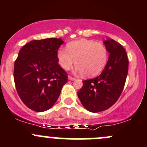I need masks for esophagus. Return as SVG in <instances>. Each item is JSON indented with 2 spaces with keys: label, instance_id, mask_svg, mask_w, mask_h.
Listing matches in <instances>:
<instances>
[{
  "label": "esophagus",
  "instance_id": "1",
  "mask_svg": "<svg viewBox=\"0 0 147 147\" xmlns=\"http://www.w3.org/2000/svg\"><path fill=\"white\" fill-rule=\"evenodd\" d=\"M68 79H69V80H71V81L75 80V78L73 77V76H68Z\"/></svg>",
  "mask_w": 147,
  "mask_h": 147
}]
</instances>
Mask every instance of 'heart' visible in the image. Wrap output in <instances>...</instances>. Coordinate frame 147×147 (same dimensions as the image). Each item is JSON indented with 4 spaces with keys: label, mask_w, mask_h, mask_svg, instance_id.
Here are the masks:
<instances>
[{
    "label": "heart",
    "mask_w": 147,
    "mask_h": 147,
    "mask_svg": "<svg viewBox=\"0 0 147 147\" xmlns=\"http://www.w3.org/2000/svg\"><path fill=\"white\" fill-rule=\"evenodd\" d=\"M58 59L64 69H69L76 63L79 72L86 77H92L99 74L105 66L107 50L104 45L82 39L70 42L68 49L61 47Z\"/></svg>",
    "instance_id": "obj_1"
}]
</instances>
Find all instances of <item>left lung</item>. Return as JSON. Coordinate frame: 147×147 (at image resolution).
<instances>
[{"mask_svg":"<svg viewBox=\"0 0 147 147\" xmlns=\"http://www.w3.org/2000/svg\"><path fill=\"white\" fill-rule=\"evenodd\" d=\"M104 44L110 53L105 69L97 77L83 81L77 92L84 107L92 113L104 111L116 102L128 74V60L123 47L112 39Z\"/></svg>","mask_w":147,"mask_h":147,"instance_id":"1","label":"left lung"}]
</instances>
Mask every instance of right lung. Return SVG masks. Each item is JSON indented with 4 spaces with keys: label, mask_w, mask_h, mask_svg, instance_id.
Listing matches in <instances>:
<instances>
[{
    "label": "right lung",
    "mask_w": 147,
    "mask_h": 147,
    "mask_svg": "<svg viewBox=\"0 0 147 147\" xmlns=\"http://www.w3.org/2000/svg\"><path fill=\"white\" fill-rule=\"evenodd\" d=\"M61 38L34 40L24 45L14 63L13 79L24 104L35 112L53 107L68 81L65 70L58 63Z\"/></svg>",
    "instance_id": "1"
}]
</instances>
